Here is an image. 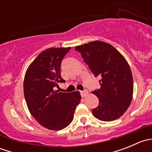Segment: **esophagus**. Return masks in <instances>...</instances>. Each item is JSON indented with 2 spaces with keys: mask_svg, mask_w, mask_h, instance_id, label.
<instances>
[{
  "mask_svg": "<svg viewBox=\"0 0 152 152\" xmlns=\"http://www.w3.org/2000/svg\"><path fill=\"white\" fill-rule=\"evenodd\" d=\"M87 94H88V92H87V90H84L83 91H81V96H82V97H85Z\"/></svg>",
  "mask_w": 152,
  "mask_h": 152,
  "instance_id": "1",
  "label": "esophagus"
}]
</instances>
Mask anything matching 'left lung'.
<instances>
[{"instance_id": "8db88e82", "label": "left lung", "mask_w": 152, "mask_h": 152, "mask_svg": "<svg viewBox=\"0 0 152 152\" xmlns=\"http://www.w3.org/2000/svg\"><path fill=\"white\" fill-rule=\"evenodd\" d=\"M95 77H99L101 87L94 93L99 100L93 115L100 121H112L119 118L131 104L133 79L128 62L113 45L94 41L75 48Z\"/></svg>"}]
</instances>
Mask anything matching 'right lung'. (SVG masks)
<instances>
[{"mask_svg": "<svg viewBox=\"0 0 152 152\" xmlns=\"http://www.w3.org/2000/svg\"><path fill=\"white\" fill-rule=\"evenodd\" d=\"M71 48H50L39 53L29 65L23 82V91L29 112L45 128L61 130L73 119L80 103L79 91L62 93L54 90L61 78V63Z\"/></svg>", "mask_w": 152, "mask_h": 152, "instance_id": "add662e5", "label": "right lung"}]
</instances>
